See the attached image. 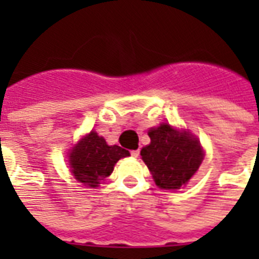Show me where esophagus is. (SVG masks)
Masks as SVG:
<instances>
[{"label": "esophagus", "instance_id": "34e87169", "mask_svg": "<svg viewBox=\"0 0 259 259\" xmlns=\"http://www.w3.org/2000/svg\"><path fill=\"white\" fill-rule=\"evenodd\" d=\"M130 154L133 156V157H138V154H140V149H136V150H132Z\"/></svg>", "mask_w": 259, "mask_h": 259}]
</instances>
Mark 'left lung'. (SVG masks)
I'll list each match as a JSON object with an SVG mask.
<instances>
[{
	"label": "left lung",
	"mask_w": 259,
	"mask_h": 259,
	"mask_svg": "<svg viewBox=\"0 0 259 259\" xmlns=\"http://www.w3.org/2000/svg\"><path fill=\"white\" fill-rule=\"evenodd\" d=\"M149 137L150 144L142 148L141 156L156 184L164 189L183 187L203 161L199 141L192 134L177 132L168 123L150 129Z\"/></svg>",
	"instance_id": "left-lung-1"
}]
</instances>
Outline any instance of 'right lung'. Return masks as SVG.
<instances>
[{
  "label": "right lung",
  "mask_w": 259,
  "mask_h": 259,
  "mask_svg": "<svg viewBox=\"0 0 259 259\" xmlns=\"http://www.w3.org/2000/svg\"><path fill=\"white\" fill-rule=\"evenodd\" d=\"M129 154L121 146L107 145L105 138L91 132L72 149L70 165L79 183L95 188L101 184V181L110 176L115 162L119 158L127 157Z\"/></svg>",
  "instance_id": "add662e5"
}]
</instances>
